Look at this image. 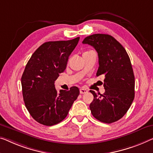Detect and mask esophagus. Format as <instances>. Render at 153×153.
I'll list each match as a JSON object with an SVG mask.
<instances>
[{"instance_id":"esophagus-1","label":"esophagus","mask_w":153,"mask_h":153,"mask_svg":"<svg viewBox=\"0 0 153 153\" xmlns=\"http://www.w3.org/2000/svg\"><path fill=\"white\" fill-rule=\"evenodd\" d=\"M88 92V90L86 89V88H80L79 89V93H81V94H84V93H86Z\"/></svg>"}]
</instances>
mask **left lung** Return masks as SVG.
I'll return each instance as SVG.
<instances>
[{"label":"left lung","instance_id":"1","mask_svg":"<svg viewBox=\"0 0 153 153\" xmlns=\"http://www.w3.org/2000/svg\"><path fill=\"white\" fill-rule=\"evenodd\" d=\"M95 48L98 54L96 76H104V94L93 95L90 110L100 122L111 124L120 120L128 110L135 97V76L127 52L117 40L108 34L96 33L82 41Z\"/></svg>","mask_w":153,"mask_h":153}]
</instances>
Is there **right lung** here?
Returning <instances> with one entry per match:
<instances>
[{"mask_svg": "<svg viewBox=\"0 0 153 153\" xmlns=\"http://www.w3.org/2000/svg\"><path fill=\"white\" fill-rule=\"evenodd\" d=\"M79 40L77 37L43 43L27 64L21 77L22 96L29 114L41 124L53 126L62 122L78 97L77 86L58 92L54 83L65 71Z\"/></svg>", "mask_w": 153, "mask_h": 153, "instance_id": "right-lung-1", "label": "right lung"}]
</instances>
